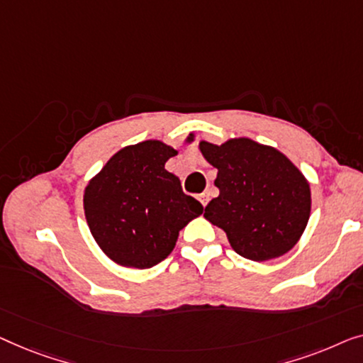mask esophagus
Masks as SVG:
<instances>
[{
    "instance_id": "esophagus-1",
    "label": "esophagus",
    "mask_w": 363,
    "mask_h": 363,
    "mask_svg": "<svg viewBox=\"0 0 363 363\" xmlns=\"http://www.w3.org/2000/svg\"><path fill=\"white\" fill-rule=\"evenodd\" d=\"M199 201H201V203L203 207L207 206V202H208V194L207 192H202V194H199Z\"/></svg>"
}]
</instances>
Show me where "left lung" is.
<instances>
[{
  "label": "left lung",
  "mask_w": 363,
  "mask_h": 363,
  "mask_svg": "<svg viewBox=\"0 0 363 363\" xmlns=\"http://www.w3.org/2000/svg\"><path fill=\"white\" fill-rule=\"evenodd\" d=\"M202 156L217 167L218 197L203 217L227 233L243 258L267 262L289 252L308 225L309 184L283 152L248 138L217 146L201 141Z\"/></svg>",
  "instance_id": "1"
}]
</instances>
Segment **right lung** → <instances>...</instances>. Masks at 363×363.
Masks as SVG:
<instances>
[{"label": "right lung", "mask_w": 363, "mask_h": 363, "mask_svg": "<svg viewBox=\"0 0 363 363\" xmlns=\"http://www.w3.org/2000/svg\"><path fill=\"white\" fill-rule=\"evenodd\" d=\"M176 155L161 141L126 146L110 157L84 194L85 218L106 257L128 268H151L172 252L179 230L203 211L164 169Z\"/></svg>", "instance_id": "obj_1"}]
</instances>
